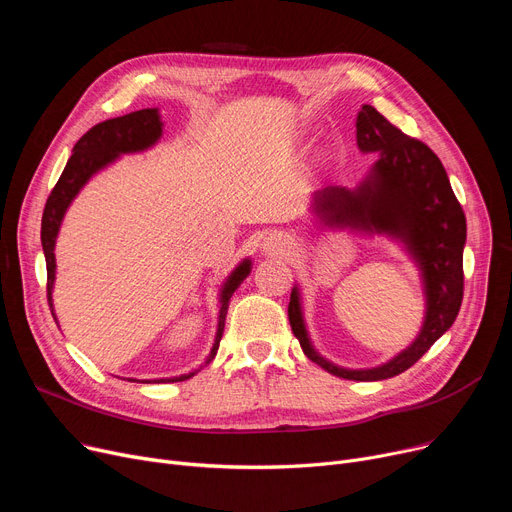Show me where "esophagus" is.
<instances>
[{
	"label": "esophagus",
	"instance_id": "1",
	"mask_svg": "<svg viewBox=\"0 0 512 512\" xmlns=\"http://www.w3.org/2000/svg\"><path fill=\"white\" fill-rule=\"evenodd\" d=\"M286 245H288V238L282 236V234H270V236H267V238L263 240V249H265L267 253H278V251H282Z\"/></svg>",
	"mask_w": 512,
	"mask_h": 512
}]
</instances>
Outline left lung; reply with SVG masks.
<instances>
[{
	"label": "left lung",
	"instance_id": "left-lung-1",
	"mask_svg": "<svg viewBox=\"0 0 512 512\" xmlns=\"http://www.w3.org/2000/svg\"><path fill=\"white\" fill-rule=\"evenodd\" d=\"M357 145L365 153H380L373 174L357 191L338 186L324 188L317 193L315 209L326 222L384 230L409 242L423 267L427 288L423 330L407 351L390 363L367 371H346L324 361L311 348L297 288L290 292L288 321L303 353L321 369L344 380L375 382L407 371L454 324L465 290L467 220L438 155L388 122L373 105H363L359 110Z\"/></svg>",
	"mask_w": 512,
	"mask_h": 512
}]
</instances>
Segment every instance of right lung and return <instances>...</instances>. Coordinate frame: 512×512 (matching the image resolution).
Instances as JSON below:
<instances>
[{"instance_id": "obj_1", "label": "right lung", "mask_w": 512, "mask_h": 512, "mask_svg": "<svg viewBox=\"0 0 512 512\" xmlns=\"http://www.w3.org/2000/svg\"><path fill=\"white\" fill-rule=\"evenodd\" d=\"M161 134V122L157 110H139L132 112L120 118H112L95 124L89 128L83 137L78 139V143L72 149V155L68 159V164L60 176V180L53 186V191L47 197L45 209H43V220H41V242H43V253H45V263H47V303L49 309L51 305V288H53V278H56V255H53V245H56V236L62 224L64 213L74 199V195L80 191L83 186L99 168L105 164H110L112 159L120 153L128 151H141L149 145H153ZM251 265L245 261L242 265L236 267V272L230 276L222 290V309H220V324H218V334H215V344L209 353V359L205 365L218 353V346L224 334V321H226V311H228V301L234 294V290L240 286V282L249 276ZM56 319V317H53ZM195 373L182 375V378H174L168 382H182L188 380ZM157 382H166V380H157Z\"/></svg>"}]
</instances>
